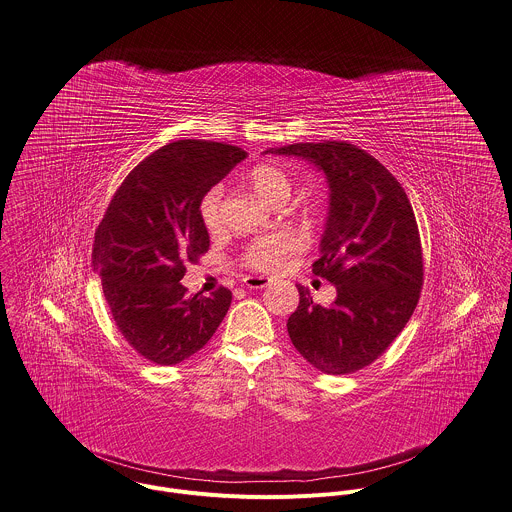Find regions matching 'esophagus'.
<instances>
[{
  "label": "esophagus",
  "mask_w": 512,
  "mask_h": 512,
  "mask_svg": "<svg viewBox=\"0 0 512 512\" xmlns=\"http://www.w3.org/2000/svg\"><path fill=\"white\" fill-rule=\"evenodd\" d=\"M243 285H245L247 289H265L267 285H271V281L265 279V277H245V279H243Z\"/></svg>",
  "instance_id": "1"
}]
</instances>
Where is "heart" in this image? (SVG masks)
I'll return each instance as SVG.
<instances>
[{
  "mask_svg": "<svg viewBox=\"0 0 512 512\" xmlns=\"http://www.w3.org/2000/svg\"><path fill=\"white\" fill-rule=\"evenodd\" d=\"M247 186L269 205H283L293 192V180L291 176L277 164L263 162L253 166L245 176ZM221 190L211 188L207 190L198 211L205 229L209 233L219 231L221 227ZM297 249V237L289 231H273L267 235H261L253 239L241 253V265L257 271V273H275L279 271L289 255Z\"/></svg>",
  "mask_w": 512,
  "mask_h": 512,
  "instance_id": "1",
  "label": "heart"
}]
</instances>
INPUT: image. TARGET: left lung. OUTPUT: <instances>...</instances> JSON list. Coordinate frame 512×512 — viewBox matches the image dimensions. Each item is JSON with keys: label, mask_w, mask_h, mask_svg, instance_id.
Wrapping results in <instances>:
<instances>
[{"label": "left lung", "mask_w": 512, "mask_h": 512, "mask_svg": "<svg viewBox=\"0 0 512 512\" xmlns=\"http://www.w3.org/2000/svg\"><path fill=\"white\" fill-rule=\"evenodd\" d=\"M316 164L330 209L312 273L336 287L332 307L299 287L289 316L293 346L324 374H352L378 360L408 324L423 287L421 239L402 184L350 142H301L275 150Z\"/></svg>", "instance_id": "1"}]
</instances>
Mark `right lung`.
Wrapping results in <instances>:
<instances>
[{"instance_id": "obj_1", "label": "right lung", "mask_w": 512, "mask_h": 512, "mask_svg": "<svg viewBox=\"0 0 512 512\" xmlns=\"http://www.w3.org/2000/svg\"><path fill=\"white\" fill-rule=\"evenodd\" d=\"M245 156L221 142H170L124 178L95 231L106 305L124 340L154 364L196 354L229 310V289L190 297L180 281L209 249L202 196Z\"/></svg>"}]
</instances>
